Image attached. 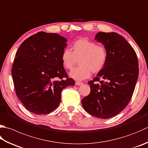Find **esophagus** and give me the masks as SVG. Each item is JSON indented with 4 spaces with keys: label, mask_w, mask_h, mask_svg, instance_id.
Here are the masks:
<instances>
[{
    "label": "esophagus",
    "mask_w": 148,
    "mask_h": 148,
    "mask_svg": "<svg viewBox=\"0 0 148 148\" xmlns=\"http://www.w3.org/2000/svg\"><path fill=\"white\" fill-rule=\"evenodd\" d=\"M82 84H83V83L81 82H79V81L75 82V85H77V86H80Z\"/></svg>",
    "instance_id": "esophagus-1"
}]
</instances>
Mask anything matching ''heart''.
I'll return each instance as SVG.
<instances>
[{
    "label": "heart",
    "instance_id": "heart-1",
    "mask_svg": "<svg viewBox=\"0 0 148 148\" xmlns=\"http://www.w3.org/2000/svg\"><path fill=\"white\" fill-rule=\"evenodd\" d=\"M71 50L64 49L61 54V61L66 69H71L79 60V66L69 73V76L77 80L88 79L91 71L94 73L101 71L106 64L108 53L104 46L86 38L75 40Z\"/></svg>",
    "mask_w": 148,
    "mask_h": 148
}]
</instances>
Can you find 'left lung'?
Returning <instances> with one entry per match:
<instances>
[{
    "instance_id": "1",
    "label": "left lung",
    "mask_w": 148,
    "mask_h": 148,
    "mask_svg": "<svg viewBox=\"0 0 148 148\" xmlns=\"http://www.w3.org/2000/svg\"><path fill=\"white\" fill-rule=\"evenodd\" d=\"M95 40L104 46L108 59L102 70L88 82L91 91L82 104L91 115L106 119L129 104L138 77V58L134 49L118 33L99 32Z\"/></svg>"
}]
</instances>
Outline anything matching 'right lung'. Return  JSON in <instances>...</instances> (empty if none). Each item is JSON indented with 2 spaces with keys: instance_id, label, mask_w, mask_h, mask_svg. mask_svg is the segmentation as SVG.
I'll return each mask as SVG.
<instances>
[{
  "instance_id": "obj_1",
  "label": "right lung",
  "mask_w": 148,
  "mask_h": 148,
  "mask_svg": "<svg viewBox=\"0 0 148 148\" xmlns=\"http://www.w3.org/2000/svg\"><path fill=\"white\" fill-rule=\"evenodd\" d=\"M67 40L57 33L38 32L25 40L16 53L12 73L16 96L27 110L38 115L52 112L61 92L75 85L61 61Z\"/></svg>"
}]
</instances>
